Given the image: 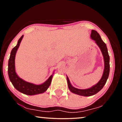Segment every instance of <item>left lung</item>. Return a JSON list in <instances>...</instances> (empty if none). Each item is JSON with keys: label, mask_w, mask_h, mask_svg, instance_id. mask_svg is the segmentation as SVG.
I'll return each mask as SVG.
<instances>
[{"label": "left lung", "mask_w": 122, "mask_h": 122, "mask_svg": "<svg viewBox=\"0 0 122 122\" xmlns=\"http://www.w3.org/2000/svg\"><path fill=\"white\" fill-rule=\"evenodd\" d=\"M91 39L95 41V43L100 48L102 52L103 56L104 62V68L102 77L100 79L97 83L95 85L92 86L89 88L86 89H80L76 88L71 85L69 80V78L67 76V80L68 86L69 89V90L74 94L78 95L83 96H90L97 93L98 92L102 89L103 86L106 83V82L108 80L109 72H110V57H109L108 49H107V45L103 42L97 32L95 30H92L90 35Z\"/></svg>", "instance_id": "1"}]
</instances>
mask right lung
I'll return each mask as SVG.
<instances>
[{
  "instance_id": "1",
  "label": "right lung",
  "mask_w": 122,
  "mask_h": 122,
  "mask_svg": "<svg viewBox=\"0 0 122 122\" xmlns=\"http://www.w3.org/2000/svg\"><path fill=\"white\" fill-rule=\"evenodd\" d=\"M23 37L24 36H21L18 41L17 45L11 51L9 60V64H8V74H9L10 80L12 82L14 87L24 94L27 95H34L44 93L50 86L53 75L54 74V72L52 75H51L46 81L41 84H35L25 81L19 77L16 73L15 68V55Z\"/></svg>"
}]
</instances>
